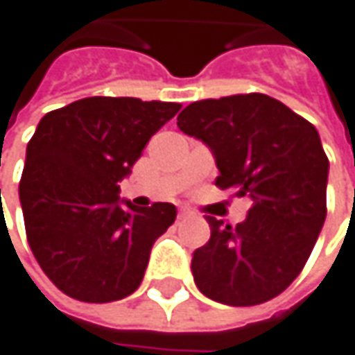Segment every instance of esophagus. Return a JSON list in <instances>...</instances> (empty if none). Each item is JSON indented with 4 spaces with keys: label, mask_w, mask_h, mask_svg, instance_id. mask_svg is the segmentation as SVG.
<instances>
[{
    "label": "esophagus",
    "mask_w": 355,
    "mask_h": 355,
    "mask_svg": "<svg viewBox=\"0 0 355 355\" xmlns=\"http://www.w3.org/2000/svg\"><path fill=\"white\" fill-rule=\"evenodd\" d=\"M191 216H194L193 208H189V207L178 208V218H180V220H182V218H191Z\"/></svg>",
    "instance_id": "obj_1"
}]
</instances>
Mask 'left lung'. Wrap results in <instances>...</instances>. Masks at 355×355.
<instances>
[{
  "label": "left lung",
  "instance_id": "8db88e82",
  "mask_svg": "<svg viewBox=\"0 0 355 355\" xmlns=\"http://www.w3.org/2000/svg\"><path fill=\"white\" fill-rule=\"evenodd\" d=\"M177 125L210 147L214 184L252 202L236 226L207 216L210 240L191 264L198 290L228 306L276 298L308 262L328 212L330 162L316 127L262 93L196 101Z\"/></svg>",
  "mask_w": 355,
  "mask_h": 355
}]
</instances>
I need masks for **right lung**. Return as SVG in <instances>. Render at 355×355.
Instances as JSON below:
<instances>
[{"instance_id":"add662e5","label":"right lung","mask_w":355,"mask_h":355,"mask_svg":"<svg viewBox=\"0 0 355 355\" xmlns=\"http://www.w3.org/2000/svg\"><path fill=\"white\" fill-rule=\"evenodd\" d=\"M178 103L87 97L39 121L27 143L19 200L25 234L41 270L63 294L105 304L143 282L155 240L177 208H137L119 198L148 139Z\"/></svg>"}]
</instances>
